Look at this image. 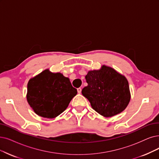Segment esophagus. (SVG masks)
Segmentation results:
<instances>
[{"mask_svg":"<svg viewBox=\"0 0 159 159\" xmlns=\"http://www.w3.org/2000/svg\"><path fill=\"white\" fill-rule=\"evenodd\" d=\"M77 91H78V93H81V87L78 88V89H77Z\"/></svg>","mask_w":159,"mask_h":159,"instance_id":"esophagus-1","label":"esophagus"}]
</instances>
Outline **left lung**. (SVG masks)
<instances>
[{"label":"left lung","instance_id":"1","mask_svg":"<svg viewBox=\"0 0 159 159\" xmlns=\"http://www.w3.org/2000/svg\"><path fill=\"white\" fill-rule=\"evenodd\" d=\"M88 85L81 93L100 115L110 117L122 112L130 100L127 80L113 68L103 65L85 75Z\"/></svg>","mask_w":159,"mask_h":159}]
</instances>
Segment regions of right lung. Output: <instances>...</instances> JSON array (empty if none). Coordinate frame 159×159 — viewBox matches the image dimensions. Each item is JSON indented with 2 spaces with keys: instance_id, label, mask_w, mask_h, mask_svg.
<instances>
[{
  "instance_id": "obj_1",
  "label": "right lung",
  "mask_w": 159,
  "mask_h": 159,
  "mask_svg": "<svg viewBox=\"0 0 159 159\" xmlns=\"http://www.w3.org/2000/svg\"><path fill=\"white\" fill-rule=\"evenodd\" d=\"M77 93L68 78L45 70L29 80L27 99L37 115L53 119L66 109Z\"/></svg>"
}]
</instances>
